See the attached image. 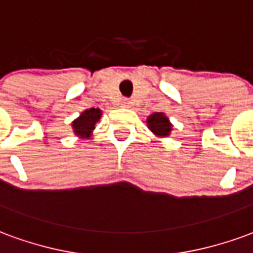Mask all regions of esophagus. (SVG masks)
Returning <instances> with one entry per match:
<instances>
[{
    "mask_svg": "<svg viewBox=\"0 0 253 253\" xmlns=\"http://www.w3.org/2000/svg\"><path fill=\"white\" fill-rule=\"evenodd\" d=\"M122 107H130V100L128 99L122 100Z\"/></svg>",
    "mask_w": 253,
    "mask_h": 253,
    "instance_id": "esophagus-1",
    "label": "esophagus"
}]
</instances>
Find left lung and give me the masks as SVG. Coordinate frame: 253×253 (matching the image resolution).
<instances>
[{"label": "left lung", "instance_id": "8db88e82", "mask_svg": "<svg viewBox=\"0 0 253 253\" xmlns=\"http://www.w3.org/2000/svg\"><path fill=\"white\" fill-rule=\"evenodd\" d=\"M148 126L156 135H160V137H167L170 132V127H172L168 118L161 112H156L153 115L149 116Z\"/></svg>", "mask_w": 253, "mask_h": 253}]
</instances>
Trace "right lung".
<instances>
[{
  "label": "right lung",
  "instance_id": "right-lung-1",
  "mask_svg": "<svg viewBox=\"0 0 253 253\" xmlns=\"http://www.w3.org/2000/svg\"><path fill=\"white\" fill-rule=\"evenodd\" d=\"M100 116H101V111L99 108H90V110L84 111L80 118L73 122L74 132L80 137L88 138L94 128L96 122L100 119Z\"/></svg>",
  "mask_w": 253,
  "mask_h": 253
}]
</instances>
